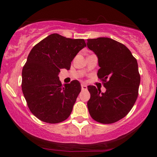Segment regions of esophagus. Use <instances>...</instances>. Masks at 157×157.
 Wrapping results in <instances>:
<instances>
[{
	"label": "esophagus",
	"mask_w": 157,
	"mask_h": 157,
	"mask_svg": "<svg viewBox=\"0 0 157 157\" xmlns=\"http://www.w3.org/2000/svg\"><path fill=\"white\" fill-rule=\"evenodd\" d=\"M81 89H82V90H86L87 89V86L85 84H82L81 85Z\"/></svg>",
	"instance_id": "obj_1"
}]
</instances>
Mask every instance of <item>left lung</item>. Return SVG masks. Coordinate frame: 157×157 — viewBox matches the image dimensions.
<instances>
[{
    "mask_svg": "<svg viewBox=\"0 0 157 157\" xmlns=\"http://www.w3.org/2000/svg\"><path fill=\"white\" fill-rule=\"evenodd\" d=\"M87 46L98 57L97 77L105 93L89 86L91 97L88 109L93 120L111 124L125 117L134 106L139 94L140 75L136 59L125 45L109 37L88 39Z\"/></svg>",
    "mask_w": 157,
    "mask_h": 157,
    "instance_id": "obj_1",
    "label": "left lung"
}]
</instances>
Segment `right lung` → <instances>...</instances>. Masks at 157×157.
Listing matches in <instances>:
<instances>
[{
  "instance_id": "right-lung-1",
  "label": "right lung",
  "mask_w": 157,
  "mask_h": 157,
  "mask_svg": "<svg viewBox=\"0 0 157 157\" xmlns=\"http://www.w3.org/2000/svg\"><path fill=\"white\" fill-rule=\"evenodd\" d=\"M86 46L83 39L52 34L36 44L22 70V91L30 111L41 121L59 123L71 114L81 91L78 80L63 86L58 74L70 69L77 54Z\"/></svg>"
}]
</instances>
